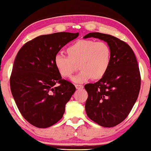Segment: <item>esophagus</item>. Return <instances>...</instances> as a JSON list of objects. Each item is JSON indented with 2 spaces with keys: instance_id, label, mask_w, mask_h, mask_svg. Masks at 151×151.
<instances>
[{
  "instance_id": "esophagus-1",
  "label": "esophagus",
  "mask_w": 151,
  "mask_h": 151,
  "mask_svg": "<svg viewBox=\"0 0 151 151\" xmlns=\"http://www.w3.org/2000/svg\"><path fill=\"white\" fill-rule=\"evenodd\" d=\"M75 87L76 89H82L83 88V86L81 85H75Z\"/></svg>"
}]
</instances>
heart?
Segmentation results:
<instances>
[{
  "label": "heart",
  "instance_id": "b5f03b06",
  "mask_svg": "<svg viewBox=\"0 0 151 151\" xmlns=\"http://www.w3.org/2000/svg\"><path fill=\"white\" fill-rule=\"evenodd\" d=\"M66 52L67 56H55V66L62 77L69 78L78 65L80 71L71 78L75 83H83L91 78L100 80L111 65V49L105 42L79 40L68 47Z\"/></svg>",
  "mask_w": 151,
  "mask_h": 151
}]
</instances>
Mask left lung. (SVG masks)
<instances>
[{
	"instance_id": "obj_1",
	"label": "left lung",
	"mask_w": 151,
	"mask_h": 151,
	"mask_svg": "<svg viewBox=\"0 0 151 151\" xmlns=\"http://www.w3.org/2000/svg\"><path fill=\"white\" fill-rule=\"evenodd\" d=\"M107 42L111 49V63L103 78L86 84L85 111L88 118L104 127H112L129 115L139 96L140 75L135 55L130 46L118 38L100 32L84 37Z\"/></svg>"
}]
</instances>
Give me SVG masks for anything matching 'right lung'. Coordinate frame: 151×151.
Wrapping results in <instances>:
<instances>
[{"mask_svg": "<svg viewBox=\"0 0 151 151\" xmlns=\"http://www.w3.org/2000/svg\"><path fill=\"white\" fill-rule=\"evenodd\" d=\"M78 35L61 32L39 36L25 43L17 53L10 78L11 90L20 112L33 126L49 127L65 113L76 88L62 79L54 58Z\"/></svg>", "mask_w": 151, "mask_h": 151, "instance_id": "1", "label": "right lung"}]
</instances>
